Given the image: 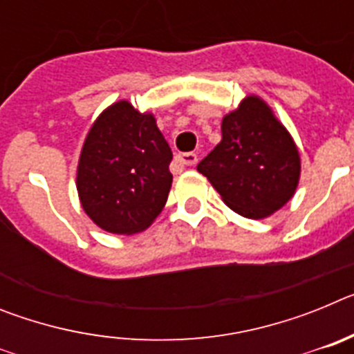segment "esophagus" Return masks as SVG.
<instances>
[{"label":"esophagus","instance_id":"1","mask_svg":"<svg viewBox=\"0 0 354 354\" xmlns=\"http://www.w3.org/2000/svg\"><path fill=\"white\" fill-rule=\"evenodd\" d=\"M177 161L186 165V167H193V165H196L198 158H196L195 152H184V154H180L179 158H177Z\"/></svg>","mask_w":354,"mask_h":354}]
</instances>
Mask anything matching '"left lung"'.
Returning <instances> with one entry per match:
<instances>
[{
  "mask_svg": "<svg viewBox=\"0 0 354 354\" xmlns=\"http://www.w3.org/2000/svg\"><path fill=\"white\" fill-rule=\"evenodd\" d=\"M225 204L262 220L292 198L299 183L298 147L261 97L248 95L225 115L221 142L198 162Z\"/></svg>",
  "mask_w": 354,
  "mask_h": 354,
  "instance_id": "8db88e82",
  "label": "left lung"
}]
</instances>
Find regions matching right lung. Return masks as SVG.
Returning a JSON list of instances; mask_svg holds the SVG:
<instances>
[{
	"mask_svg": "<svg viewBox=\"0 0 354 354\" xmlns=\"http://www.w3.org/2000/svg\"><path fill=\"white\" fill-rule=\"evenodd\" d=\"M171 158L154 115L127 101L106 108L86 134L77 165L84 212L106 232L145 230L167 204Z\"/></svg>",
	"mask_w": 354,
	"mask_h": 354,
	"instance_id": "obj_1",
	"label": "right lung"
}]
</instances>
